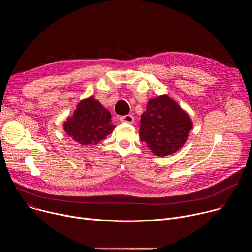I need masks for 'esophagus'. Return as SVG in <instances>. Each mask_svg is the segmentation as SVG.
<instances>
[{
	"mask_svg": "<svg viewBox=\"0 0 252 252\" xmlns=\"http://www.w3.org/2000/svg\"><path fill=\"white\" fill-rule=\"evenodd\" d=\"M120 120H121V122H123V123H127V124H132L133 121H134V119H133V117H132L131 115L123 116V117L120 118Z\"/></svg>",
	"mask_w": 252,
	"mask_h": 252,
	"instance_id": "esophagus-1",
	"label": "esophagus"
}]
</instances>
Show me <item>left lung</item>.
I'll list each match as a JSON object with an SVG mask.
<instances>
[{"label": "left lung", "instance_id": "left-lung-1", "mask_svg": "<svg viewBox=\"0 0 252 252\" xmlns=\"http://www.w3.org/2000/svg\"><path fill=\"white\" fill-rule=\"evenodd\" d=\"M192 128L189 115L166 94L153 98L141 115L139 136L157 156L177 152Z\"/></svg>", "mask_w": 252, "mask_h": 252}]
</instances>
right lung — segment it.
I'll list each match as a JSON object with an SVG mask.
<instances>
[{
	"label": "right lung",
	"instance_id": "obj_1",
	"mask_svg": "<svg viewBox=\"0 0 252 252\" xmlns=\"http://www.w3.org/2000/svg\"><path fill=\"white\" fill-rule=\"evenodd\" d=\"M116 126L112 125V115L94 97L82 100L74 113L63 124L68 136L85 146H94L111 134Z\"/></svg>",
	"mask_w": 252,
	"mask_h": 252
}]
</instances>
